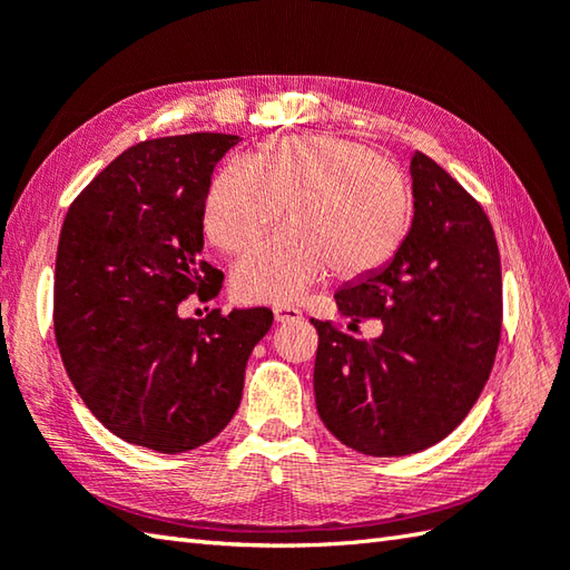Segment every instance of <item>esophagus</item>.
Masks as SVG:
<instances>
[{
	"label": "esophagus",
	"instance_id": "obj_1",
	"mask_svg": "<svg viewBox=\"0 0 570 570\" xmlns=\"http://www.w3.org/2000/svg\"><path fill=\"white\" fill-rule=\"evenodd\" d=\"M301 316H304V313H301L296 306H286V304L274 306L276 323H292V321H298Z\"/></svg>",
	"mask_w": 570,
	"mask_h": 570
}]
</instances>
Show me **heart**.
Listing matches in <instances>:
<instances>
[{
    "label": "heart",
    "instance_id": "b5f03b06",
    "mask_svg": "<svg viewBox=\"0 0 570 570\" xmlns=\"http://www.w3.org/2000/svg\"><path fill=\"white\" fill-rule=\"evenodd\" d=\"M286 205L288 225L235 266V292L252 304H286L333 272H377L402 245L406 178L394 161L341 137H282L262 144L249 168L227 164L210 180L205 233L225 252H245Z\"/></svg>",
    "mask_w": 570,
    "mask_h": 570
}]
</instances>
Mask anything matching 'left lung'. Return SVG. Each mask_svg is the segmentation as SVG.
<instances>
[{
	"mask_svg": "<svg viewBox=\"0 0 570 570\" xmlns=\"http://www.w3.org/2000/svg\"><path fill=\"white\" fill-rule=\"evenodd\" d=\"M414 220L394 259L335 294L337 311L380 318L374 341L318 331L313 392L337 441L374 458L443 441L485 386L502 335V266L485 210L416 151Z\"/></svg>",
	"mask_w": 570,
	"mask_h": 570,
	"instance_id": "obj_1",
	"label": "left lung"
}]
</instances>
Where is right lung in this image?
Masks as SVG:
<instances>
[{"label":"right lung","instance_id":"right-lung-1","mask_svg":"<svg viewBox=\"0 0 570 570\" xmlns=\"http://www.w3.org/2000/svg\"><path fill=\"white\" fill-rule=\"evenodd\" d=\"M239 137L196 131L129 147L70 203L56 254L53 331L95 419L159 453L208 443L235 416L269 308L180 318L223 272L200 259L213 168Z\"/></svg>","mask_w":570,"mask_h":570}]
</instances>
